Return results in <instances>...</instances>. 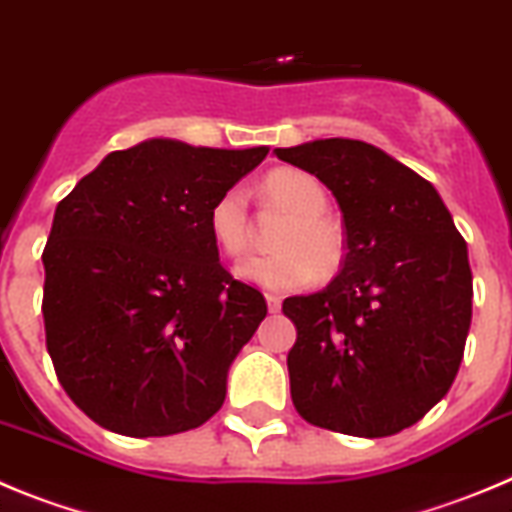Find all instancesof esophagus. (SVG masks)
<instances>
[{
  "instance_id": "1",
  "label": "esophagus",
  "mask_w": 512,
  "mask_h": 512,
  "mask_svg": "<svg viewBox=\"0 0 512 512\" xmlns=\"http://www.w3.org/2000/svg\"><path fill=\"white\" fill-rule=\"evenodd\" d=\"M265 301H267V308H270V313H278L280 311V296H275V293H267L265 296Z\"/></svg>"
}]
</instances>
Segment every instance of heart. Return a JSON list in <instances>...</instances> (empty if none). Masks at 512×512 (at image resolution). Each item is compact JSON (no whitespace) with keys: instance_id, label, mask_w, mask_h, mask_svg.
Listing matches in <instances>:
<instances>
[{"instance_id":"heart-1","label":"heart","mask_w":512,"mask_h":512,"mask_svg":"<svg viewBox=\"0 0 512 512\" xmlns=\"http://www.w3.org/2000/svg\"><path fill=\"white\" fill-rule=\"evenodd\" d=\"M262 196L288 214L275 237V255L250 257L237 267L239 278L265 290H296L319 275L336 273L344 257L342 227L326 214L329 196L319 178L296 168H278L262 181ZM209 232L227 257H242L252 242L245 193L229 188L209 209Z\"/></svg>"}]
</instances>
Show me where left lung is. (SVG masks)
Returning a JSON list of instances; mask_svg holds the SVG:
<instances>
[{"instance_id":"left-lung-1","label":"left lung","mask_w":512,"mask_h":512,"mask_svg":"<svg viewBox=\"0 0 512 512\" xmlns=\"http://www.w3.org/2000/svg\"><path fill=\"white\" fill-rule=\"evenodd\" d=\"M275 155L334 193L347 229L339 275L283 301L298 331L288 352L293 405L339 434H398L449 393L462 365L467 242L436 188L380 147L331 137Z\"/></svg>"}]
</instances>
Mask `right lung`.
Returning <instances> with one entry per match:
<instances>
[{
    "mask_svg": "<svg viewBox=\"0 0 512 512\" xmlns=\"http://www.w3.org/2000/svg\"><path fill=\"white\" fill-rule=\"evenodd\" d=\"M267 147L145 140L76 183L43 250L45 344L68 398L114 434L209 421L267 303L219 262L209 209Z\"/></svg>",
    "mask_w": 512,
    "mask_h": 512,
    "instance_id": "add662e5",
    "label": "right lung"
}]
</instances>
